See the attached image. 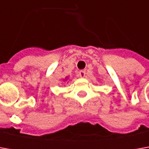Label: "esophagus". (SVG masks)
<instances>
[{"label":"esophagus","mask_w":149,"mask_h":149,"mask_svg":"<svg viewBox=\"0 0 149 149\" xmlns=\"http://www.w3.org/2000/svg\"><path fill=\"white\" fill-rule=\"evenodd\" d=\"M85 74H86V72L84 70H80L79 72V76L81 78H84L85 77Z\"/></svg>","instance_id":"obj_1"}]
</instances>
